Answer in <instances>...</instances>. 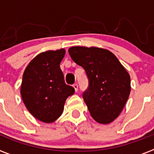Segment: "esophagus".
I'll return each mask as SVG.
<instances>
[{"label": "esophagus", "mask_w": 154, "mask_h": 154, "mask_svg": "<svg viewBox=\"0 0 154 154\" xmlns=\"http://www.w3.org/2000/svg\"><path fill=\"white\" fill-rule=\"evenodd\" d=\"M73 88L75 89V92L78 91V85H77V84H74V85H73Z\"/></svg>", "instance_id": "obj_1"}]
</instances>
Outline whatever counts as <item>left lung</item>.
<instances>
[{"label": "left lung", "mask_w": 154, "mask_h": 154, "mask_svg": "<svg viewBox=\"0 0 154 154\" xmlns=\"http://www.w3.org/2000/svg\"><path fill=\"white\" fill-rule=\"evenodd\" d=\"M71 58L84 68L89 88L83 99L90 115L102 124L112 123L121 113L130 96V76L113 53L102 48L75 46Z\"/></svg>", "instance_id": "8db88e82"}]
</instances>
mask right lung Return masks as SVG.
Listing matches in <instances>:
<instances>
[{"instance_id":"obj_1","label":"right lung","mask_w":154,"mask_h":154,"mask_svg":"<svg viewBox=\"0 0 154 154\" xmlns=\"http://www.w3.org/2000/svg\"><path fill=\"white\" fill-rule=\"evenodd\" d=\"M65 54L64 48L40 53L29 62L23 74V102L34 117L46 123L62 115L65 100L75 92L73 87L65 84L59 65Z\"/></svg>"}]
</instances>
